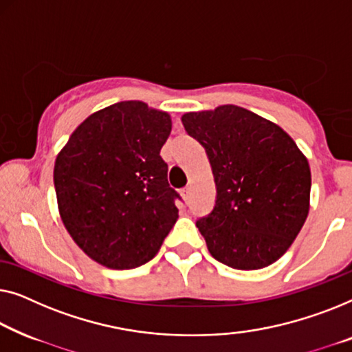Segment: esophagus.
Instances as JSON below:
<instances>
[{"mask_svg": "<svg viewBox=\"0 0 352 352\" xmlns=\"http://www.w3.org/2000/svg\"><path fill=\"white\" fill-rule=\"evenodd\" d=\"M180 192H182V197H183V199L188 201V199H190V196H191V188H190V186H185Z\"/></svg>", "mask_w": 352, "mask_h": 352, "instance_id": "obj_1", "label": "esophagus"}]
</instances>
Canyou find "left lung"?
I'll return each mask as SVG.
<instances>
[{"mask_svg":"<svg viewBox=\"0 0 352 352\" xmlns=\"http://www.w3.org/2000/svg\"><path fill=\"white\" fill-rule=\"evenodd\" d=\"M182 122L206 148L217 186L214 210L196 221L210 255L242 271L273 265L308 217L306 156L284 129L237 105L185 113Z\"/></svg>","mask_w":352,"mask_h":352,"instance_id":"8db88e82","label":"left lung"}]
</instances>
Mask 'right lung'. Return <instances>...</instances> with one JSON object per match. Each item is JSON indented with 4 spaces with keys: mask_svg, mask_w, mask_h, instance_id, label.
Wrapping results in <instances>:
<instances>
[{
    "mask_svg": "<svg viewBox=\"0 0 352 352\" xmlns=\"http://www.w3.org/2000/svg\"><path fill=\"white\" fill-rule=\"evenodd\" d=\"M170 115L118 102L87 116L56 157L58 214L89 258L111 270L145 265L178 219L160 155Z\"/></svg>",
    "mask_w": 352,
    "mask_h": 352,
    "instance_id": "add662e5",
    "label": "right lung"
}]
</instances>
